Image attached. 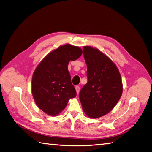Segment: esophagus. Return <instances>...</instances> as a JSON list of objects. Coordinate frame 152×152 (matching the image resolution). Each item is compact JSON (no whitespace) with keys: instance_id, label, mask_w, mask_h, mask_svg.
<instances>
[{"instance_id":"esophagus-1","label":"esophagus","mask_w":152,"mask_h":152,"mask_svg":"<svg viewBox=\"0 0 152 152\" xmlns=\"http://www.w3.org/2000/svg\"><path fill=\"white\" fill-rule=\"evenodd\" d=\"M75 89H76L77 94H78L79 93V91H80V87H79V86H77L75 87Z\"/></svg>"}]
</instances>
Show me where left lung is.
<instances>
[{
    "label": "left lung",
    "mask_w": 152,
    "mask_h": 152,
    "mask_svg": "<svg viewBox=\"0 0 152 152\" xmlns=\"http://www.w3.org/2000/svg\"><path fill=\"white\" fill-rule=\"evenodd\" d=\"M87 82L79 93L82 109L87 116L97 118L115 107L123 91L122 79L117 66L98 49L84 46Z\"/></svg>",
    "instance_id": "obj_1"
}]
</instances>
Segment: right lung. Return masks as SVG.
Instances as JSON below:
<instances>
[{
	"mask_svg": "<svg viewBox=\"0 0 152 152\" xmlns=\"http://www.w3.org/2000/svg\"><path fill=\"white\" fill-rule=\"evenodd\" d=\"M82 54L79 47L69 44L61 45L49 53L35 70L32 95L37 107L49 115H57L65 109L68 100L76 96L68 65Z\"/></svg>",
	"mask_w": 152,
	"mask_h": 152,
	"instance_id": "add662e5",
	"label": "right lung"
}]
</instances>
